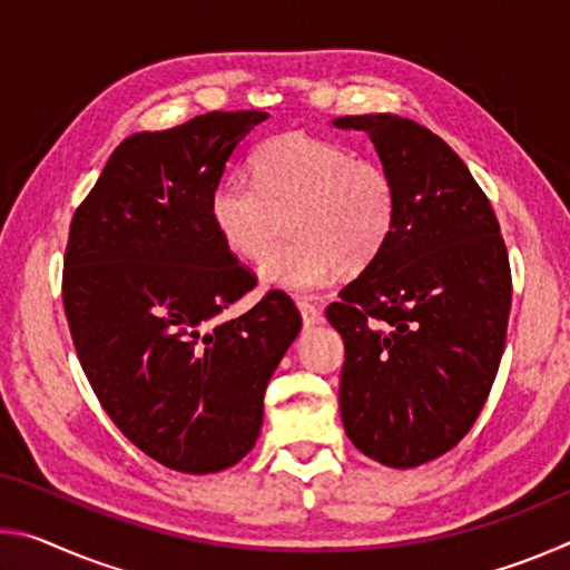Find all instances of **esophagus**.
Segmentation results:
<instances>
[{"label": "esophagus", "instance_id": "34e87169", "mask_svg": "<svg viewBox=\"0 0 570 570\" xmlns=\"http://www.w3.org/2000/svg\"><path fill=\"white\" fill-rule=\"evenodd\" d=\"M296 306H298V312H302V322H304V326H312V324H316V322L322 320V312H320V308H316L312 302H306V298H298Z\"/></svg>", "mask_w": 570, "mask_h": 570}]
</instances>
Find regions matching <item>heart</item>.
Returning <instances> with one entry per match:
<instances>
[{
	"instance_id": "1",
	"label": "heart",
	"mask_w": 570,
	"mask_h": 570,
	"mask_svg": "<svg viewBox=\"0 0 570 570\" xmlns=\"http://www.w3.org/2000/svg\"><path fill=\"white\" fill-rule=\"evenodd\" d=\"M254 183L224 178L208 196V220L230 254L258 262L272 246L276 214L286 240L262 264V282L308 294L336 268L362 272L382 254L397 220V188L380 163L340 142L284 132L250 156Z\"/></svg>"
}]
</instances>
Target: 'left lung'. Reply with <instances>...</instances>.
I'll use <instances>...</instances> for the list:
<instances>
[{"label":"left lung","mask_w":570,"mask_h":570,"mask_svg":"<svg viewBox=\"0 0 570 570\" xmlns=\"http://www.w3.org/2000/svg\"><path fill=\"white\" fill-rule=\"evenodd\" d=\"M397 188L382 254L326 306L344 340L346 438L387 468H417L468 435L505 350L510 264L493 206L440 135L390 112L346 115Z\"/></svg>","instance_id":"left-lung-1"}]
</instances>
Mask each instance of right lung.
<instances>
[{"label":"right lung","instance_id":"1","mask_svg":"<svg viewBox=\"0 0 570 570\" xmlns=\"http://www.w3.org/2000/svg\"><path fill=\"white\" fill-rule=\"evenodd\" d=\"M266 118L206 112L130 135L70 224L62 302L85 377L135 448L190 475L256 445L266 384L302 330L284 292L220 320L256 276L220 244L208 196Z\"/></svg>","mask_w":570,"mask_h":570}]
</instances>
